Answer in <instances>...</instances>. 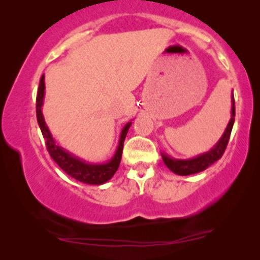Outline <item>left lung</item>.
<instances>
[{
    "mask_svg": "<svg viewBox=\"0 0 260 260\" xmlns=\"http://www.w3.org/2000/svg\"><path fill=\"white\" fill-rule=\"evenodd\" d=\"M234 116H236V106H234V97H232V118H231L229 125H227L225 134L222 135V137L220 138L218 144H216L212 150H209L204 155L198 156L197 158L187 159V161L174 159L166 155H162L163 162L166 163V166L168 167L172 172L179 174V175H190V174H197L202 172V170L207 169L209 166H212L213 163L221 158L223 152H225L226 147L230 141L231 131H232L234 124Z\"/></svg>",
    "mask_w": 260,
    "mask_h": 260,
    "instance_id": "1",
    "label": "left lung"
}]
</instances>
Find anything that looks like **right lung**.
<instances>
[{
  "label": "right lung",
  "mask_w": 260,
  "mask_h": 260,
  "mask_svg": "<svg viewBox=\"0 0 260 260\" xmlns=\"http://www.w3.org/2000/svg\"><path fill=\"white\" fill-rule=\"evenodd\" d=\"M45 94V76L41 77L40 84H39V90L37 94V118L39 126H40L42 136L45 138L46 148H47L48 154L51 157L54 159V162L65 172L67 175H70L73 179H76L80 182L88 183V184H102L109 181L111 177L115 175V173L118 169L120 158H122L123 152V144L127 130L131 125V123H127L120 134L119 145L117 149L115 156L111 161L105 163V165H88L81 161V159L74 157L69 152L60 148L59 145L55 144L53 140L51 133H49L48 127L46 126L44 116L41 112V105L44 102Z\"/></svg>",
  "instance_id": "add662e5"
}]
</instances>
